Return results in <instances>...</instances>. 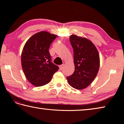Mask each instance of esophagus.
Returning a JSON list of instances; mask_svg holds the SVG:
<instances>
[{
    "label": "esophagus",
    "mask_w": 124,
    "mask_h": 124,
    "mask_svg": "<svg viewBox=\"0 0 124 124\" xmlns=\"http://www.w3.org/2000/svg\"><path fill=\"white\" fill-rule=\"evenodd\" d=\"M64 67V64H62V65H60L59 66V69L60 70H61L63 69V68Z\"/></svg>",
    "instance_id": "1"
}]
</instances>
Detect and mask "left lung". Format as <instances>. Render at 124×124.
<instances>
[{
    "instance_id": "left-lung-1",
    "label": "left lung",
    "mask_w": 124,
    "mask_h": 124,
    "mask_svg": "<svg viewBox=\"0 0 124 124\" xmlns=\"http://www.w3.org/2000/svg\"><path fill=\"white\" fill-rule=\"evenodd\" d=\"M69 40L73 49L75 69L67 79L71 86L81 90L87 87L97 76L100 55L95 46L88 39L71 35Z\"/></svg>"
}]
</instances>
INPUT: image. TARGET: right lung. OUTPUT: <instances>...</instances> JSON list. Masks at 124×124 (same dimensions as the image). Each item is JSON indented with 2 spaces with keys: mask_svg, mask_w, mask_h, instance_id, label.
<instances>
[{
  "mask_svg": "<svg viewBox=\"0 0 124 124\" xmlns=\"http://www.w3.org/2000/svg\"><path fill=\"white\" fill-rule=\"evenodd\" d=\"M57 36L40 31L26 42L22 52L21 64L26 78L35 86L46 85L59 67L51 62L49 48Z\"/></svg>",
  "mask_w": 124,
  "mask_h": 124,
  "instance_id": "right-lung-1",
  "label": "right lung"
}]
</instances>
